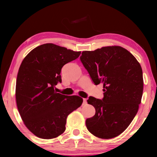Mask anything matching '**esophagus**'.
<instances>
[{
  "label": "esophagus",
  "instance_id": "esophagus-1",
  "mask_svg": "<svg viewBox=\"0 0 157 157\" xmlns=\"http://www.w3.org/2000/svg\"><path fill=\"white\" fill-rule=\"evenodd\" d=\"M87 104V100H86V98H84L83 99V105H85Z\"/></svg>",
  "mask_w": 157,
  "mask_h": 157
}]
</instances>
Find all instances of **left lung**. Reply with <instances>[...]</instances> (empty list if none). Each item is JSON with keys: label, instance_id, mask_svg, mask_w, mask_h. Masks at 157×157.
<instances>
[{"label": "left lung", "instance_id": "left-lung-1", "mask_svg": "<svg viewBox=\"0 0 157 157\" xmlns=\"http://www.w3.org/2000/svg\"><path fill=\"white\" fill-rule=\"evenodd\" d=\"M81 62L95 85L103 84L102 100L90 96L95 115L86 119L88 131L102 139L123 132L137 114L143 92V75L138 61L126 49L112 46L83 51Z\"/></svg>", "mask_w": 157, "mask_h": 157}]
</instances>
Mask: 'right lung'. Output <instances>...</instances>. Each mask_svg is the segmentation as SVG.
I'll return each instance as SVG.
<instances>
[{"label":"right lung","mask_w":157,"mask_h":157,"mask_svg":"<svg viewBox=\"0 0 157 157\" xmlns=\"http://www.w3.org/2000/svg\"><path fill=\"white\" fill-rule=\"evenodd\" d=\"M80 54L48 43L23 60L16 81L17 106L24 124L37 137L52 139L62 134L67 116L82 105L79 96L63 95L54 89L61 83L63 67Z\"/></svg>","instance_id":"add662e5"}]
</instances>
